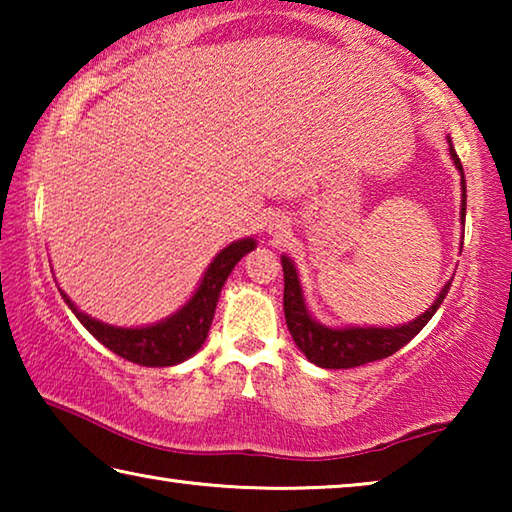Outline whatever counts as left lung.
<instances>
[{
  "label": "left lung",
  "mask_w": 512,
  "mask_h": 512,
  "mask_svg": "<svg viewBox=\"0 0 512 512\" xmlns=\"http://www.w3.org/2000/svg\"><path fill=\"white\" fill-rule=\"evenodd\" d=\"M452 160L456 169L461 171V187H463V201H461V221L465 225V176L463 164L458 160L456 151L449 146ZM282 271H284V318H287V327L296 341L298 348L305 352V357L316 363L320 368H357L363 363L379 361L395 354L404 348L420 329L429 323L431 316L436 314L438 307L443 305L452 282L445 284L440 291L436 302L418 316L411 323L402 327H348V329H329L318 325L314 318L309 316L302 300L298 273L293 268L289 257H282Z\"/></svg>",
  "instance_id": "left-lung-1"
}]
</instances>
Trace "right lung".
Returning a JSON list of instances; mask_svg holds the SVG:
<instances>
[{
	"mask_svg": "<svg viewBox=\"0 0 512 512\" xmlns=\"http://www.w3.org/2000/svg\"><path fill=\"white\" fill-rule=\"evenodd\" d=\"M255 248V239H241L223 248L219 255L214 257V262L207 268L201 287L194 293V298L187 305L173 314L171 318L162 320L158 325L151 327H137V329H124V327H112L106 323H99L90 316H85L83 311L74 307V302L69 300L63 291V298L74 311L76 318L81 320L83 327L97 339L99 343L106 345L110 352H115L117 357L140 363V366L149 368H164V366H176V363L185 361L201 350V345L207 339L210 332L216 300L223 282L228 280L232 268L246 253Z\"/></svg>",
	"mask_w": 512,
	"mask_h": 512,
	"instance_id": "add662e5",
	"label": "right lung"
}]
</instances>
